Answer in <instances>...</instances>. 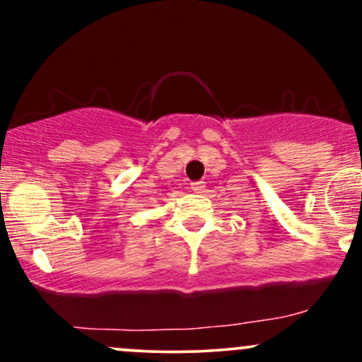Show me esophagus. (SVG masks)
Instances as JSON below:
<instances>
[{"mask_svg":"<svg viewBox=\"0 0 362 362\" xmlns=\"http://www.w3.org/2000/svg\"><path fill=\"white\" fill-rule=\"evenodd\" d=\"M190 189H192L195 194H201V192H204L206 185H204V182H194V184H190Z\"/></svg>","mask_w":362,"mask_h":362,"instance_id":"34e87169","label":"esophagus"}]
</instances>
